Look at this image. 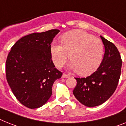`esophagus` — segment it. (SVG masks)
Masks as SVG:
<instances>
[{
  "label": "esophagus",
  "mask_w": 126,
  "mask_h": 126,
  "mask_svg": "<svg viewBox=\"0 0 126 126\" xmlns=\"http://www.w3.org/2000/svg\"><path fill=\"white\" fill-rule=\"evenodd\" d=\"M69 76L68 75L65 74V73H63L62 74V78H68Z\"/></svg>",
  "instance_id": "34e87169"
}]
</instances>
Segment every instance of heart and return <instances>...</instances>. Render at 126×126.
<instances>
[{
    "label": "heart",
    "instance_id": "1",
    "mask_svg": "<svg viewBox=\"0 0 126 126\" xmlns=\"http://www.w3.org/2000/svg\"><path fill=\"white\" fill-rule=\"evenodd\" d=\"M61 44L53 42L50 51L57 67H62L67 59L69 67L80 75L91 74L101 63L104 53L103 43L99 38L81 30H73L61 37Z\"/></svg>",
    "mask_w": 126,
    "mask_h": 126
}]
</instances>
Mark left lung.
I'll use <instances>...</instances> for the list:
<instances>
[{
    "mask_svg": "<svg viewBox=\"0 0 126 126\" xmlns=\"http://www.w3.org/2000/svg\"><path fill=\"white\" fill-rule=\"evenodd\" d=\"M104 45V58L97 70L87 77H76L75 98L84 106H97L110 98L118 86L121 73L120 53L111 42L100 36Z\"/></svg>",
    "mask_w": 126,
    "mask_h": 126,
    "instance_id": "1",
    "label": "left lung"
}]
</instances>
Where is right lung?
<instances>
[{"label": "right lung", "mask_w": 126, "mask_h": 126, "mask_svg": "<svg viewBox=\"0 0 126 126\" xmlns=\"http://www.w3.org/2000/svg\"><path fill=\"white\" fill-rule=\"evenodd\" d=\"M59 32L55 29L26 35L8 54L6 79L16 99L27 108L35 109L46 104L51 96L54 82L62 76L50 51L51 44Z\"/></svg>", "instance_id": "right-lung-1"}]
</instances>
